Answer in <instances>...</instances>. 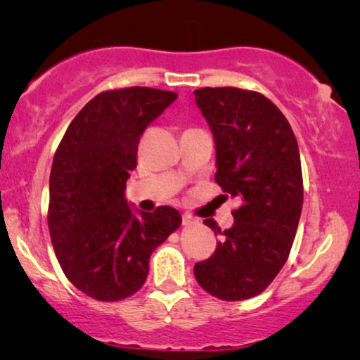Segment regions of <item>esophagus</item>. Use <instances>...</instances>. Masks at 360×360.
Here are the masks:
<instances>
[{
    "label": "esophagus",
    "instance_id": "34e87169",
    "mask_svg": "<svg viewBox=\"0 0 360 360\" xmlns=\"http://www.w3.org/2000/svg\"><path fill=\"white\" fill-rule=\"evenodd\" d=\"M181 223H184V226H191V224L196 223V219L191 214L185 213L184 216H181Z\"/></svg>",
    "mask_w": 360,
    "mask_h": 360
}]
</instances>
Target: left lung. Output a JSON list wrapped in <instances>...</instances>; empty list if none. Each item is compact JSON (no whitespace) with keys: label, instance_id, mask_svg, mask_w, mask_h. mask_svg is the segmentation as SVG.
<instances>
[{"label":"left lung","instance_id":"obj_1","mask_svg":"<svg viewBox=\"0 0 360 360\" xmlns=\"http://www.w3.org/2000/svg\"><path fill=\"white\" fill-rule=\"evenodd\" d=\"M216 142L214 180L240 200L233 228L210 259L195 264L200 287L224 302L257 297L287 262L303 206L298 142L283 112L262 93L234 86L195 90Z\"/></svg>","mask_w":360,"mask_h":360}]
</instances>
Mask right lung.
I'll use <instances>...</instances> for the list:
<instances>
[{
	"instance_id": "add662e5",
	"label": "right lung",
	"mask_w": 360,
	"mask_h": 360,
	"mask_svg": "<svg viewBox=\"0 0 360 360\" xmlns=\"http://www.w3.org/2000/svg\"><path fill=\"white\" fill-rule=\"evenodd\" d=\"M147 86L106 90L67 127L49 180L47 223L65 277L98 302H120L144 285L150 254L181 224L175 208L132 214L126 181L146 127L176 100Z\"/></svg>"
}]
</instances>
